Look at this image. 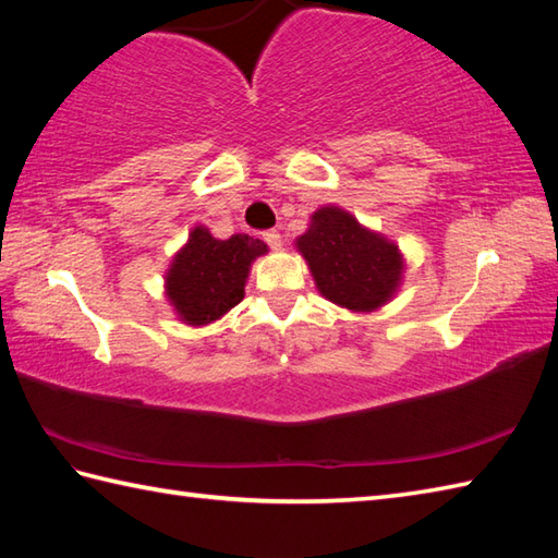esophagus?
<instances>
[{"instance_id": "esophagus-1", "label": "esophagus", "mask_w": 558, "mask_h": 558, "mask_svg": "<svg viewBox=\"0 0 558 558\" xmlns=\"http://www.w3.org/2000/svg\"><path fill=\"white\" fill-rule=\"evenodd\" d=\"M264 240H266V244H268L270 248H280V246H282V236H280L278 230H266V232H264Z\"/></svg>"}]
</instances>
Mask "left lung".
Here are the masks:
<instances>
[{"label": "left lung", "instance_id": "8db88e82", "mask_svg": "<svg viewBox=\"0 0 558 558\" xmlns=\"http://www.w3.org/2000/svg\"><path fill=\"white\" fill-rule=\"evenodd\" d=\"M318 292L352 312H374L400 288L402 254L398 244L352 218L338 206L318 208L310 230L298 236Z\"/></svg>", "mask_w": 558, "mask_h": 558}]
</instances>
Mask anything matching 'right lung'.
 <instances>
[{"label":"right lung","instance_id":"obj_1","mask_svg":"<svg viewBox=\"0 0 558 558\" xmlns=\"http://www.w3.org/2000/svg\"><path fill=\"white\" fill-rule=\"evenodd\" d=\"M264 254L268 246L254 236L216 240L208 228L196 225L165 272V294L184 324L218 322L244 300L248 268Z\"/></svg>","mask_w":558,"mask_h":558}]
</instances>
